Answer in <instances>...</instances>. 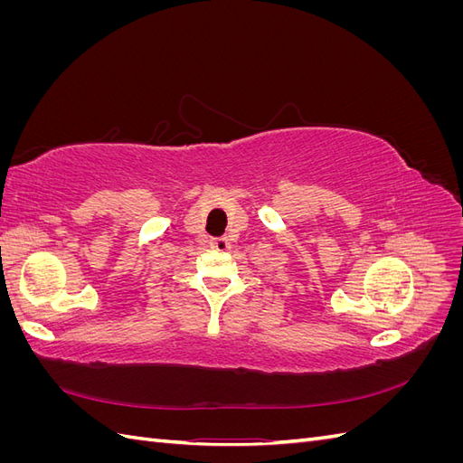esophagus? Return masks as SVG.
Segmentation results:
<instances>
[{
	"label": "esophagus",
	"mask_w": 463,
	"mask_h": 463,
	"mask_svg": "<svg viewBox=\"0 0 463 463\" xmlns=\"http://www.w3.org/2000/svg\"><path fill=\"white\" fill-rule=\"evenodd\" d=\"M210 247H213L214 250H220V253H223V250L230 249V243L226 237H214V240H210Z\"/></svg>",
	"instance_id": "1"
}]
</instances>
